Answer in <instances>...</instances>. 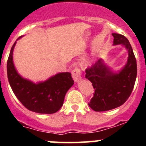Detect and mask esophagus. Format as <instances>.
<instances>
[{
  "instance_id": "1",
  "label": "esophagus",
  "mask_w": 146,
  "mask_h": 146,
  "mask_svg": "<svg viewBox=\"0 0 146 146\" xmlns=\"http://www.w3.org/2000/svg\"><path fill=\"white\" fill-rule=\"evenodd\" d=\"M72 77L76 82H78L81 80V72L80 70L78 68H76L72 70Z\"/></svg>"
}]
</instances>
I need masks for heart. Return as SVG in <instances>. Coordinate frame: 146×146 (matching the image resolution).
<instances>
[{"instance_id": "b5f03b06", "label": "heart", "mask_w": 146, "mask_h": 146, "mask_svg": "<svg viewBox=\"0 0 146 146\" xmlns=\"http://www.w3.org/2000/svg\"><path fill=\"white\" fill-rule=\"evenodd\" d=\"M92 63H93V61H88V62L87 63V66H91V65L92 64Z\"/></svg>"}]
</instances>
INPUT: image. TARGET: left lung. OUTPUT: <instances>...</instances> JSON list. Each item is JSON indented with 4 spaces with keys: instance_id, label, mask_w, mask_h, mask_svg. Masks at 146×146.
I'll use <instances>...</instances> for the list:
<instances>
[{
    "instance_id": "left-lung-1",
    "label": "left lung",
    "mask_w": 146,
    "mask_h": 146,
    "mask_svg": "<svg viewBox=\"0 0 146 146\" xmlns=\"http://www.w3.org/2000/svg\"><path fill=\"white\" fill-rule=\"evenodd\" d=\"M112 36L113 45L121 44L127 51V61L120 70H114L100 58L85 70V78L95 89L88 105L95 111H108L122 105L130 96L136 82L137 64L131 46L123 35L112 33Z\"/></svg>"
}]
</instances>
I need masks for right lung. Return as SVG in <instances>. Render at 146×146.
<instances>
[{"label": "right lung", "instance_id": "add662e5", "mask_svg": "<svg viewBox=\"0 0 146 146\" xmlns=\"http://www.w3.org/2000/svg\"><path fill=\"white\" fill-rule=\"evenodd\" d=\"M12 46L7 63V73L10 87L19 101L30 111L39 114H54L64 104L66 92L74 84L68 72L58 73L44 81L34 82L23 78L13 62V51L17 41Z\"/></svg>", "mask_w": 146, "mask_h": 146}]
</instances>
